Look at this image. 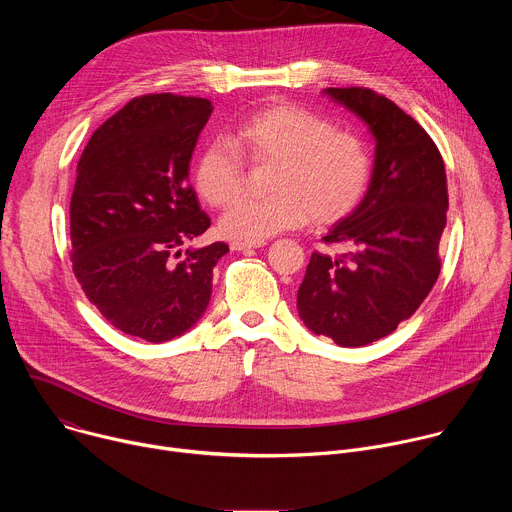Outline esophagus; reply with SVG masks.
I'll use <instances>...</instances> for the list:
<instances>
[{
  "label": "esophagus",
  "mask_w": 512,
  "mask_h": 512,
  "mask_svg": "<svg viewBox=\"0 0 512 512\" xmlns=\"http://www.w3.org/2000/svg\"><path fill=\"white\" fill-rule=\"evenodd\" d=\"M263 243H245V241H233L231 243V249L233 251H249V249H257L261 247Z\"/></svg>",
  "instance_id": "34e87169"
}]
</instances>
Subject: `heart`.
<instances>
[{
  "label": "heart",
  "instance_id": "obj_1",
  "mask_svg": "<svg viewBox=\"0 0 512 512\" xmlns=\"http://www.w3.org/2000/svg\"><path fill=\"white\" fill-rule=\"evenodd\" d=\"M229 141L231 145H206L194 164L196 192L210 206L225 208L242 193L245 161L254 167L276 166L269 199H244L221 218V231L231 239L261 243L308 221L318 227L334 225L369 192V143L304 107H261L233 127Z\"/></svg>",
  "mask_w": 512,
  "mask_h": 512
}]
</instances>
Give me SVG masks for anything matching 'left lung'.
Masks as SVG:
<instances>
[{"label":"left lung","mask_w":512,"mask_h":512,"mask_svg":"<svg viewBox=\"0 0 512 512\" xmlns=\"http://www.w3.org/2000/svg\"><path fill=\"white\" fill-rule=\"evenodd\" d=\"M324 93L369 125L375 168L360 206L322 239L346 253H312L298 312L314 334L364 346L413 316L440 275L446 168L427 131L391 99L362 87Z\"/></svg>","instance_id":"1"}]
</instances>
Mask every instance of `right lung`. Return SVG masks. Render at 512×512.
I'll return each mask as SVG.
<instances>
[{"label": "right lung", "instance_id": "1", "mask_svg": "<svg viewBox=\"0 0 512 512\" xmlns=\"http://www.w3.org/2000/svg\"><path fill=\"white\" fill-rule=\"evenodd\" d=\"M212 113L202 97L141 95L89 139L70 198V261L89 302L117 330L166 342L204 314L229 245L180 247L210 227L188 184Z\"/></svg>", "mask_w": 512, "mask_h": 512}]
</instances>
